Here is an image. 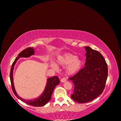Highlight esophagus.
<instances>
[{
  "mask_svg": "<svg viewBox=\"0 0 121 121\" xmlns=\"http://www.w3.org/2000/svg\"><path fill=\"white\" fill-rule=\"evenodd\" d=\"M66 81H67L66 79L65 78H63L62 79H61V80H60V82H65Z\"/></svg>",
  "mask_w": 121,
  "mask_h": 121,
  "instance_id": "obj_1",
  "label": "esophagus"
}]
</instances>
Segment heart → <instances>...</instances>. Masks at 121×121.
<instances>
[{"label":"heart","instance_id":"1","mask_svg":"<svg viewBox=\"0 0 121 121\" xmlns=\"http://www.w3.org/2000/svg\"><path fill=\"white\" fill-rule=\"evenodd\" d=\"M57 63L63 66H68L66 72L68 75H73L77 73L82 66V61L77 58L75 55L70 53H66L63 56H58L57 60ZM53 68H56L54 65H52Z\"/></svg>","mask_w":121,"mask_h":121}]
</instances>
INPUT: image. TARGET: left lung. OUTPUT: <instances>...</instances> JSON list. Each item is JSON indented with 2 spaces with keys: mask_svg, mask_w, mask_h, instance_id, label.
I'll return each instance as SVG.
<instances>
[{
  "mask_svg": "<svg viewBox=\"0 0 121 121\" xmlns=\"http://www.w3.org/2000/svg\"><path fill=\"white\" fill-rule=\"evenodd\" d=\"M85 48V67L69 78L74 84L71 98L81 104L94 99L103 92L108 76L107 64L102 55L88 46Z\"/></svg>",
  "mask_w": 121,
  "mask_h": 121,
  "instance_id": "left-lung-1",
  "label": "left lung"
}]
</instances>
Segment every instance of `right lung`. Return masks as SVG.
Returning <instances> with one entry per match:
<instances>
[{"label": "right lung", "mask_w": 121, "mask_h": 121, "mask_svg": "<svg viewBox=\"0 0 121 121\" xmlns=\"http://www.w3.org/2000/svg\"><path fill=\"white\" fill-rule=\"evenodd\" d=\"M34 49L31 47H28V48L23 50L22 52H21L17 57L14 60L13 63L12 64V67H11L10 72V79L11 82V85H12V88L13 91L14 95L19 98L21 100L24 102L25 103L29 105H30L33 107H42V106L45 105L48 102L52 97V95L53 91L54 88L60 83L59 78L57 76H53L52 77L48 78L47 82L46 84V86L44 92L42 95L38 98H35L34 99L32 100H27L20 97L17 94L16 91L14 89V84L13 82V70L14 65H15L16 62L18 59H19L20 57H30L31 56L34 54Z\"/></svg>", "instance_id": "right-lung-1"}]
</instances>
